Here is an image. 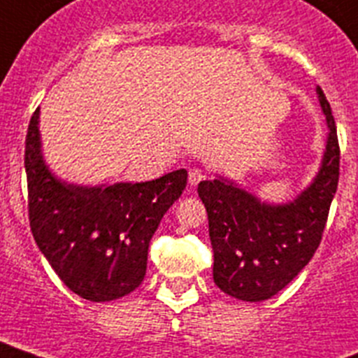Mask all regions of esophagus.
<instances>
[{
  "label": "esophagus",
  "instance_id": "esophagus-1",
  "mask_svg": "<svg viewBox=\"0 0 358 358\" xmlns=\"http://www.w3.org/2000/svg\"><path fill=\"white\" fill-rule=\"evenodd\" d=\"M201 180H205V173H203L201 169L194 167V169H191V171H189V183H191L192 187L198 185Z\"/></svg>",
  "mask_w": 358,
  "mask_h": 358
}]
</instances>
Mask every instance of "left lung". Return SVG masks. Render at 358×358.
I'll use <instances>...</instances> for the list:
<instances>
[{"instance_id":"left-lung-1","label":"left lung","mask_w":358,"mask_h":358,"mask_svg":"<svg viewBox=\"0 0 358 358\" xmlns=\"http://www.w3.org/2000/svg\"><path fill=\"white\" fill-rule=\"evenodd\" d=\"M327 115L323 166L307 191L289 205H264L223 180L199 182L214 251V282L243 301H264L296 278L320 248L339 183V139L330 103L317 87Z\"/></svg>"}]
</instances>
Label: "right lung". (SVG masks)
<instances>
[{
    "label": "right lung",
    "mask_w": 358,
    "mask_h": 358,
    "mask_svg": "<svg viewBox=\"0 0 358 358\" xmlns=\"http://www.w3.org/2000/svg\"><path fill=\"white\" fill-rule=\"evenodd\" d=\"M38 108L24 141L28 219L34 239L59 278L91 301L123 298L146 275L148 248L160 219L182 196L187 171L144 183L76 187L44 166Z\"/></svg>",
    "instance_id": "1"
}]
</instances>
